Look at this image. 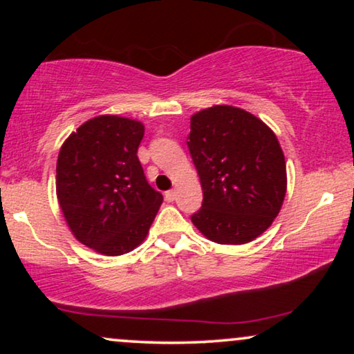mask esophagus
Returning <instances> with one entry per match:
<instances>
[{
	"instance_id": "esophagus-1",
	"label": "esophagus",
	"mask_w": 354,
	"mask_h": 354,
	"mask_svg": "<svg viewBox=\"0 0 354 354\" xmlns=\"http://www.w3.org/2000/svg\"><path fill=\"white\" fill-rule=\"evenodd\" d=\"M164 198H166V201H174L176 200V190H169V192H166L164 193Z\"/></svg>"
}]
</instances>
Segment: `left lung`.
Returning a JSON list of instances; mask_svg holds the SVG:
<instances>
[{"label": "left lung", "instance_id": "left-lung-1", "mask_svg": "<svg viewBox=\"0 0 354 354\" xmlns=\"http://www.w3.org/2000/svg\"><path fill=\"white\" fill-rule=\"evenodd\" d=\"M187 147L203 188V205L192 214L196 229L222 245H243L263 234L287 190L285 158L272 130L243 109L212 106L192 118Z\"/></svg>", "mask_w": 354, "mask_h": 354}]
</instances>
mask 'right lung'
Segmentation results:
<instances>
[{"label":"right lung","mask_w":354,"mask_h":354,"mask_svg":"<svg viewBox=\"0 0 354 354\" xmlns=\"http://www.w3.org/2000/svg\"><path fill=\"white\" fill-rule=\"evenodd\" d=\"M143 133L137 120L100 115L80 125L57 156L62 214L75 239L101 254L137 248L162 203L137 156Z\"/></svg>","instance_id":"1"}]
</instances>
